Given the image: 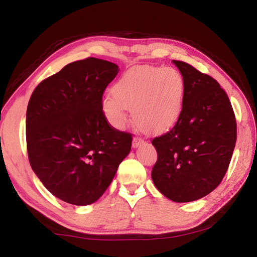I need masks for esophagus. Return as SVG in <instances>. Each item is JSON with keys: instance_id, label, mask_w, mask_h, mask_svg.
<instances>
[{"instance_id": "obj_1", "label": "esophagus", "mask_w": 257, "mask_h": 257, "mask_svg": "<svg viewBox=\"0 0 257 257\" xmlns=\"http://www.w3.org/2000/svg\"><path fill=\"white\" fill-rule=\"evenodd\" d=\"M143 143H144V141H143L142 138H138V137H135L133 139V147L134 149H137V147L141 146Z\"/></svg>"}]
</instances>
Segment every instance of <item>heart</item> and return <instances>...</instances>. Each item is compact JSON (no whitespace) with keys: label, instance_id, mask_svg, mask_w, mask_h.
<instances>
[{"label":"heart","instance_id":"obj_1","mask_svg":"<svg viewBox=\"0 0 257 257\" xmlns=\"http://www.w3.org/2000/svg\"><path fill=\"white\" fill-rule=\"evenodd\" d=\"M185 79L175 68L147 67L128 72L112 86L102 101L103 114L121 130L133 110L135 124L146 134L160 135L179 122L184 111Z\"/></svg>","mask_w":257,"mask_h":257}]
</instances>
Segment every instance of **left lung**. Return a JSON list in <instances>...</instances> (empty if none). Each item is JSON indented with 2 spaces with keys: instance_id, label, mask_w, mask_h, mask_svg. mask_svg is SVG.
<instances>
[{
  "instance_id": "8db88e82",
  "label": "left lung",
  "mask_w": 257,
  "mask_h": 257,
  "mask_svg": "<svg viewBox=\"0 0 257 257\" xmlns=\"http://www.w3.org/2000/svg\"><path fill=\"white\" fill-rule=\"evenodd\" d=\"M186 84L182 115L170 132L153 139L156 188L177 203L197 201L214 190L227 172L237 139L233 110L212 77L172 61Z\"/></svg>"
}]
</instances>
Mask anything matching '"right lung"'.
<instances>
[{"label": "right lung", "mask_w": 257, "mask_h": 257, "mask_svg": "<svg viewBox=\"0 0 257 257\" xmlns=\"http://www.w3.org/2000/svg\"><path fill=\"white\" fill-rule=\"evenodd\" d=\"M118 72L108 61H76L43 80L29 99V162L61 201L78 206L96 202L132 149V135L110 127L102 111V95Z\"/></svg>", "instance_id": "obj_1"}]
</instances>
